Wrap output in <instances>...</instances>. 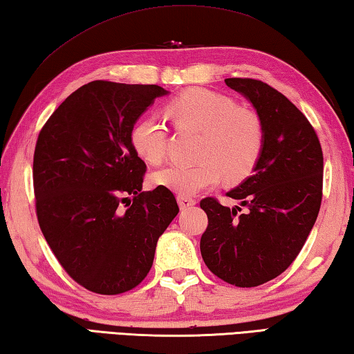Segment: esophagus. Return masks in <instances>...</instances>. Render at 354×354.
I'll list each match as a JSON object with an SVG mask.
<instances>
[{
  "mask_svg": "<svg viewBox=\"0 0 354 354\" xmlns=\"http://www.w3.org/2000/svg\"><path fill=\"white\" fill-rule=\"evenodd\" d=\"M177 201H178V205H180L182 209H187V208H191L196 205V201L193 199V197H188V196H178Z\"/></svg>",
  "mask_w": 354,
  "mask_h": 354,
  "instance_id": "1",
  "label": "esophagus"
}]
</instances>
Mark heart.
<instances>
[{"label": "heart", "mask_w": 354, "mask_h": 354, "mask_svg": "<svg viewBox=\"0 0 354 354\" xmlns=\"http://www.w3.org/2000/svg\"><path fill=\"white\" fill-rule=\"evenodd\" d=\"M177 129L199 132L193 165H169L152 176L155 185L180 196L214 187L222 177L238 183L249 176L261 157L264 126L255 110L238 107L232 97L193 88L166 105ZM130 142L141 160L158 165L166 152V129L158 116H141L130 130Z\"/></svg>", "instance_id": "obj_1"}]
</instances>
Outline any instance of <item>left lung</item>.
I'll use <instances>...</instances> for the list:
<instances>
[{"mask_svg":"<svg viewBox=\"0 0 354 354\" xmlns=\"http://www.w3.org/2000/svg\"><path fill=\"white\" fill-rule=\"evenodd\" d=\"M257 110L264 147L250 177L227 193L240 207L207 197L201 208L208 227L201 238L207 268L238 288H255L283 274L299 255L317 219L324 153L306 116L270 85L225 79Z\"/></svg>","mask_w":354,"mask_h":354,"instance_id":"obj_1","label":"left lung"}]
</instances>
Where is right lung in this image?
<instances>
[{
  "mask_svg": "<svg viewBox=\"0 0 354 354\" xmlns=\"http://www.w3.org/2000/svg\"><path fill=\"white\" fill-rule=\"evenodd\" d=\"M166 95L158 85L93 80L59 105L37 140L32 177L41 233L66 274L91 292L138 286L178 213L167 188L141 191L146 163L130 142L133 124Z\"/></svg>",
  "mask_w": 354,
  "mask_h": 354,
  "instance_id": "right-lung-1",
  "label": "right lung"
}]
</instances>
